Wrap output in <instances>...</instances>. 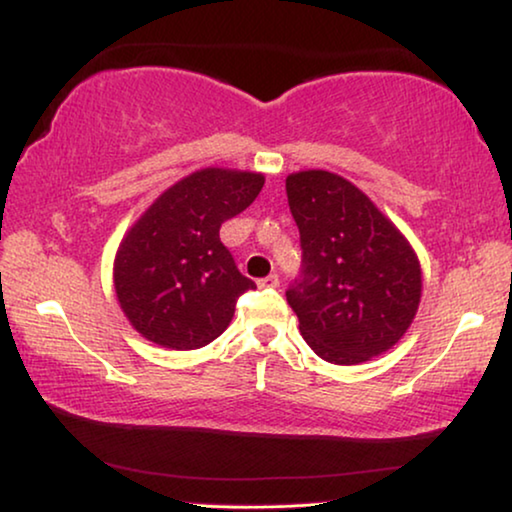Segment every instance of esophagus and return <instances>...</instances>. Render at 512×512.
Masks as SVG:
<instances>
[{"instance_id": "obj_1", "label": "esophagus", "mask_w": 512, "mask_h": 512, "mask_svg": "<svg viewBox=\"0 0 512 512\" xmlns=\"http://www.w3.org/2000/svg\"><path fill=\"white\" fill-rule=\"evenodd\" d=\"M278 285H280L278 273H269V276L259 280V287H266V290H273V287H278Z\"/></svg>"}]
</instances>
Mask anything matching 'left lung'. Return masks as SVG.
Here are the masks:
<instances>
[{
    "instance_id": "8db88e82",
    "label": "left lung",
    "mask_w": 512,
    "mask_h": 512,
    "mask_svg": "<svg viewBox=\"0 0 512 512\" xmlns=\"http://www.w3.org/2000/svg\"><path fill=\"white\" fill-rule=\"evenodd\" d=\"M285 192L301 243V271L285 297L304 341L331 364L383 355L406 334L420 304L413 248L341 176L301 171L287 176Z\"/></svg>"
}]
</instances>
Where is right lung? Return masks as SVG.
I'll return each mask as SVG.
<instances>
[{
    "label": "right lung",
    "mask_w": 512,
    "mask_h": 512,
    "mask_svg": "<svg viewBox=\"0 0 512 512\" xmlns=\"http://www.w3.org/2000/svg\"><path fill=\"white\" fill-rule=\"evenodd\" d=\"M264 176L204 169L169 187L129 229L115 257V294L148 341L204 348L255 283L220 241L222 222L253 204Z\"/></svg>",
    "instance_id": "obj_1"
}]
</instances>
